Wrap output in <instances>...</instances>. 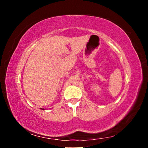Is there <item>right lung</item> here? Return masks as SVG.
I'll list each match as a JSON object with an SVG mask.
<instances>
[{
	"label": "right lung",
	"mask_w": 148,
	"mask_h": 148,
	"mask_svg": "<svg viewBox=\"0 0 148 148\" xmlns=\"http://www.w3.org/2000/svg\"><path fill=\"white\" fill-rule=\"evenodd\" d=\"M42 110H43V109H42Z\"/></svg>",
	"instance_id": "right-lung-1"
}]
</instances>
